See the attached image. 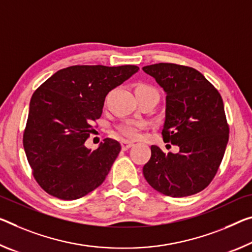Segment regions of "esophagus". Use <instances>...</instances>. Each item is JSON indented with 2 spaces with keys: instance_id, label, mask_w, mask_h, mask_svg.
<instances>
[{
  "instance_id": "34e87169",
  "label": "esophagus",
  "mask_w": 252,
  "mask_h": 252,
  "mask_svg": "<svg viewBox=\"0 0 252 252\" xmlns=\"http://www.w3.org/2000/svg\"><path fill=\"white\" fill-rule=\"evenodd\" d=\"M133 146V142L132 141H129V140H121V147H122V150H127L129 148H131Z\"/></svg>"
}]
</instances>
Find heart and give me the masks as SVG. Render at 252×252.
<instances>
[{"label": "heart", "instance_id": "b5f03b06", "mask_svg": "<svg viewBox=\"0 0 252 252\" xmlns=\"http://www.w3.org/2000/svg\"><path fill=\"white\" fill-rule=\"evenodd\" d=\"M134 92L135 94H155L158 96L157 90H156L154 86L148 85V84H138V85L135 86ZM146 126L147 122L143 121V120H129V121H126L118 126L117 129L119 131V133L125 135V137L135 139L139 137L140 131L142 129H145Z\"/></svg>", "mask_w": 252, "mask_h": 252}]
</instances>
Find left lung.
Returning a JSON list of instances; mask_svg holds the SVG:
<instances>
[{"label": "left lung", "mask_w": 252, "mask_h": 252, "mask_svg": "<svg viewBox=\"0 0 252 252\" xmlns=\"http://www.w3.org/2000/svg\"><path fill=\"white\" fill-rule=\"evenodd\" d=\"M142 69L166 92L163 141L179 147L177 154H165L151 146L143 176L153 189L167 196L196 194L217 175L229 140L221 95L191 67L159 63Z\"/></svg>", "instance_id": "1"}]
</instances>
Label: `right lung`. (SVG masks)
I'll list each match as a JSON object with an SVG mask.
<instances>
[{"mask_svg": "<svg viewBox=\"0 0 252 252\" xmlns=\"http://www.w3.org/2000/svg\"><path fill=\"white\" fill-rule=\"evenodd\" d=\"M138 70L134 65L70 66L35 90L23 147L34 179L51 196L73 201L104 182L121 145L106 138L91 151L84 143L101 118L107 93Z\"/></svg>", "mask_w": 252, "mask_h": 252, "instance_id": "right-lung-1", "label": "right lung"}]
</instances>
